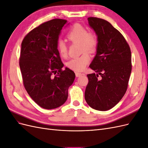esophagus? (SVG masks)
I'll return each mask as SVG.
<instances>
[{
    "label": "esophagus",
    "mask_w": 148,
    "mask_h": 148,
    "mask_svg": "<svg viewBox=\"0 0 148 148\" xmlns=\"http://www.w3.org/2000/svg\"><path fill=\"white\" fill-rule=\"evenodd\" d=\"M84 75V73H80V72H76L75 73V75H76V77H81L82 75Z\"/></svg>",
    "instance_id": "obj_1"
}]
</instances>
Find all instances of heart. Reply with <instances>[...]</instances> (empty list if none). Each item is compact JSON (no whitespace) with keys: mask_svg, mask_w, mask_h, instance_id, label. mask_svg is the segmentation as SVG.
<instances>
[{"mask_svg":"<svg viewBox=\"0 0 148 148\" xmlns=\"http://www.w3.org/2000/svg\"><path fill=\"white\" fill-rule=\"evenodd\" d=\"M67 38L72 42H78L81 44L82 52L87 51L93 52L97 46L98 40L96 35L92 33H89L88 29L79 24H75L67 34ZM57 49L60 56L65 57L68 53V49L63 40H59L57 43ZM90 60L88 53H84L79 57L71 59L67 66L71 70L76 71H83Z\"/></svg>","mask_w":148,"mask_h":148,"instance_id":"heart-1","label":"heart"}]
</instances>
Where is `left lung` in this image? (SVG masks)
<instances>
[{"mask_svg": "<svg viewBox=\"0 0 148 148\" xmlns=\"http://www.w3.org/2000/svg\"><path fill=\"white\" fill-rule=\"evenodd\" d=\"M88 20L98 44L89 65L96 73L87 75L84 98L92 109L106 111L119 103L127 91L132 72L131 51L123 35L109 22L96 17Z\"/></svg>", "mask_w": 148, "mask_h": 148, "instance_id": "obj_1", "label": "left lung"}]
</instances>
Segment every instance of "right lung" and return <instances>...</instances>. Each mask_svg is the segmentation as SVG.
I'll list each match as a JSON object with an SVG mask.
<instances>
[{"instance_id":"1","label":"right lung","mask_w":148,"mask_h":148,"mask_svg":"<svg viewBox=\"0 0 148 148\" xmlns=\"http://www.w3.org/2000/svg\"><path fill=\"white\" fill-rule=\"evenodd\" d=\"M66 23L63 19L45 22L31 30L21 43L20 67L25 88L32 99L45 109L64 104L75 78L67 67L62 70L64 64L57 49L61 30Z\"/></svg>"}]
</instances>
